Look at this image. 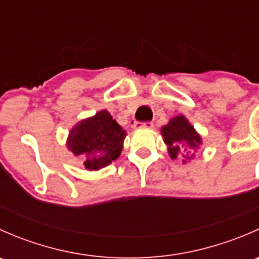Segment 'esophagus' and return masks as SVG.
I'll list each match as a JSON object with an SVG mask.
<instances>
[{
  "label": "esophagus",
  "instance_id": "34e87169",
  "mask_svg": "<svg viewBox=\"0 0 259 259\" xmlns=\"http://www.w3.org/2000/svg\"><path fill=\"white\" fill-rule=\"evenodd\" d=\"M153 126H154V124L151 121H145V122L137 121L134 124L135 129H151Z\"/></svg>",
  "mask_w": 259,
  "mask_h": 259
}]
</instances>
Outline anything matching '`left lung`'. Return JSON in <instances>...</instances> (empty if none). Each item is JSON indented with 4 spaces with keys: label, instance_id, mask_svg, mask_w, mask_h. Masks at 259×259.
<instances>
[{
    "label": "left lung",
    "instance_id": "1",
    "mask_svg": "<svg viewBox=\"0 0 259 259\" xmlns=\"http://www.w3.org/2000/svg\"><path fill=\"white\" fill-rule=\"evenodd\" d=\"M164 143L168 145L169 155L171 159H183V163L194 159L195 151L202 144V138L195 132L187 117L179 115L173 117L165 126L161 127Z\"/></svg>",
    "mask_w": 259,
    "mask_h": 259
}]
</instances>
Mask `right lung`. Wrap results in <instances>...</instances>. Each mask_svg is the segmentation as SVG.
<instances>
[{"label":"right lung","mask_w":259,"mask_h":259,"mask_svg":"<svg viewBox=\"0 0 259 259\" xmlns=\"http://www.w3.org/2000/svg\"><path fill=\"white\" fill-rule=\"evenodd\" d=\"M125 137V130L109 111L101 110L72 127L67 148L88 170H99L119 158Z\"/></svg>","instance_id":"right-lung-1"}]
</instances>
